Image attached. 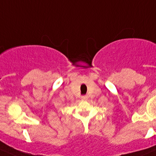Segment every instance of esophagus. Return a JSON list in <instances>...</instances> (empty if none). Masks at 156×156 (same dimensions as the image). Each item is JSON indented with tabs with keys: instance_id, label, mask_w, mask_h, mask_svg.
<instances>
[{
	"instance_id": "1",
	"label": "esophagus",
	"mask_w": 156,
	"mask_h": 156,
	"mask_svg": "<svg viewBox=\"0 0 156 156\" xmlns=\"http://www.w3.org/2000/svg\"><path fill=\"white\" fill-rule=\"evenodd\" d=\"M87 98H88L87 96H82V97H81V100H87Z\"/></svg>"
}]
</instances>
